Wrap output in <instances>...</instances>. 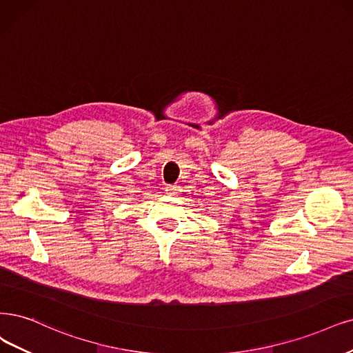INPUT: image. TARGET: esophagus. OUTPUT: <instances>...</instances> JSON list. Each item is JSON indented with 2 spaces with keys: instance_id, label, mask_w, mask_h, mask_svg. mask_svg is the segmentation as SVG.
<instances>
[{
  "instance_id": "1",
  "label": "esophagus",
  "mask_w": 353,
  "mask_h": 353,
  "mask_svg": "<svg viewBox=\"0 0 353 353\" xmlns=\"http://www.w3.org/2000/svg\"><path fill=\"white\" fill-rule=\"evenodd\" d=\"M177 192H179L177 186H167L165 188V193L170 194V196H174V194H177Z\"/></svg>"
}]
</instances>
